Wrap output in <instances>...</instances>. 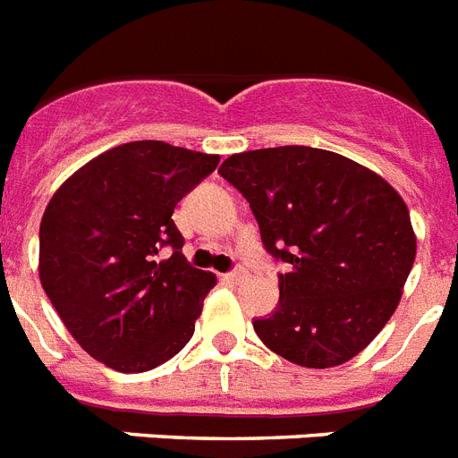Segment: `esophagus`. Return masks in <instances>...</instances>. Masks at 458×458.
I'll return each mask as SVG.
<instances>
[{
  "label": "esophagus",
  "mask_w": 458,
  "mask_h": 458,
  "mask_svg": "<svg viewBox=\"0 0 458 458\" xmlns=\"http://www.w3.org/2000/svg\"><path fill=\"white\" fill-rule=\"evenodd\" d=\"M244 275H247V272L242 270V267H235V270L225 272V275H223V279H225V282H230V284H237L240 279H244Z\"/></svg>",
  "instance_id": "esophagus-1"
}]
</instances>
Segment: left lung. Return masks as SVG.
Segmentation results:
<instances>
[{"mask_svg":"<svg viewBox=\"0 0 458 458\" xmlns=\"http://www.w3.org/2000/svg\"><path fill=\"white\" fill-rule=\"evenodd\" d=\"M218 174L244 195L265 251L284 263L279 302L253 330L302 368L347 363L386 326L412 270L417 240L401 195L312 146L237 153Z\"/></svg>","mask_w":458,"mask_h":458,"instance_id":"left-lung-1","label":"left lung"}]
</instances>
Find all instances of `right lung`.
I'll use <instances>...</instances> for the list:
<instances>
[{"label": "right lung", "instance_id": "add662e5", "mask_svg": "<svg viewBox=\"0 0 458 458\" xmlns=\"http://www.w3.org/2000/svg\"><path fill=\"white\" fill-rule=\"evenodd\" d=\"M216 165L218 156L130 141L83 165L46 207L41 286L99 363L151 370L193 337L216 279L183 259L172 214Z\"/></svg>", "mask_w": 458, "mask_h": 458}]
</instances>
